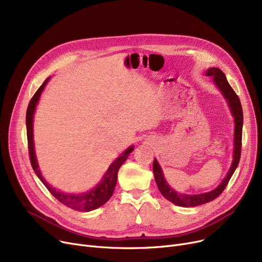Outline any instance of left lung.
Here are the masks:
<instances>
[{
    "mask_svg": "<svg viewBox=\"0 0 262 262\" xmlns=\"http://www.w3.org/2000/svg\"><path fill=\"white\" fill-rule=\"evenodd\" d=\"M206 75L212 76L214 84L223 93L224 98L226 99L228 106L231 110V114H232L233 118H235V140H233V145L235 146H233V160H232V164H231V167H230L227 175L225 176L223 182L217 188H215L214 190H212L210 192H207V193L191 195V194H181V193H177L176 191H174L168 185L167 181L164 180L163 173L159 166V163L157 162L156 159H154L153 172H154L157 187H158L159 191L161 192V194L168 201H170L171 203H173L177 206H182V207H195V206L209 203V202L213 201L214 199H216L226 188L233 172H235V170L238 167V163L240 161V156H241L243 112H242V106H241L239 96L230 87V85L228 84V81L226 79L225 74L221 70H220V69L210 68L209 70L206 72Z\"/></svg>",
    "mask_w": 262,
    "mask_h": 262,
    "instance_id": "8db88e82",
    "label": "left lung"
}]
</instances>
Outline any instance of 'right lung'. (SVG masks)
I'll return each mask as SVG.
<instances>
[{"mask_svg": "<svg viewBox=\"0 0 262 262\" xmlns=\"http://www.w3.org/2000/svg\"><path fill=\"white\" fill-rule=\"evenodd\" d=\"M50 77H48L42 85L39 87V89L36 91L34 96L32 98L29 107H27L26 110V132H27V143H29V153H30V159H31V164L39 177V180L43 183V185L47 187V189L51 192V194L58 200L61 204L66 205L67 207L77 210V211H82V212H87L94 210L96 208L101 207L102 205H104L110 198H112L114 190L117 184L118 180V171L120 167L124 163L128 157V155L133 152L134 146H129L125 152L121 154L112 164H110L109 169L107 170L106 174L104 175L102 182L90 190L89 192H86V193H80V194H70V193H64V192H61L57 189L53 188L50 186L47 181L43 178V176L41 175L39 169H38V163L35 155V149H34V141H33V119H34V113L36 109V105L39 101V98L41 95V92L43 91L46 85L48 84Z\"/></svg>", "mask_w": 262, "mask_h": 262, "instance_id": "obj_1", "label": "right lung"}]
</instances>
